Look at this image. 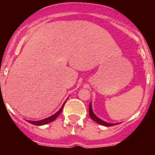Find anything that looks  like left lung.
Listing matches in <instances>:
<instances>
[{"mask_svg":"<svg viewBox=\"0 0 155 155\" xmlns=\"http://www.w3.org/2000/svg\"><path fill=\"white\" fill-rule=\"evenodd\" d=\"M89 114H90V117H91L92 119H93L94 121H96V123L99 124L101 125H103V126H105V127H111V126H114V125L116 124H109V123H107V122L104 121V120H101L100 118H99V117H97L96 115H95V114L93 113V110H92V104L91 102L90 103V105H89Z\"/></svg>","mask_w":155,"mask_h":155,"instance_id":"obj_1","label":"left lung"}]
</instances>
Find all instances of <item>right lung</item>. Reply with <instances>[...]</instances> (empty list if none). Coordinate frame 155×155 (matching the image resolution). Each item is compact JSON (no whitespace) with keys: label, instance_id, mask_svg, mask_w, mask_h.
Returning <instances> with one entry per match:
<instances>
[{"label":"right lung","instance_id":"obj_1","mask_svg":"<svg viewBox=\"0 0 155 155\" xmlns=\"http://www.w3.org/2000/svg\"><path fill=\"white\" fill-rule=\"evenodd\" d=\"M65 102H64V104L62 105V106L61 107L60 109H59L57 112L55 113L54 114H53L52 116H50V117H47V118L43 119V120H37V121H33V120H28V122L30 124H31L37 125V126H42V125L47 124H49V123H50V122L53 121V120H54L55 119H56V117L59 115V114H60V113L62 112V108H63L64 105H65Z\"/></svg>","mask_w":155,"mask_h":155}]
</instances>
